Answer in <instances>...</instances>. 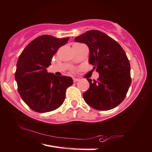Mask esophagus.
<instances>
[{
    "label": "esophagus",
    "instance_id": "esophagus-1",
    "mask_svg": "<svg viewBox=\"0 0 152 152\" xmlns=\"http://www.w3.org/2000/svg\"><path fill=\"white\" fill-rule=\"evenodd\" d=\"M73 81H74V82H78V81H80V79L79 78H73Z\"/></svg>",
    "mask_w": 152,
    "mask_h": 152
}]
</instances>
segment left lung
Masks as SVG:
<instances>
[{"instance_id":"1","label":"left lung","mask_w":152,"mask_h":152,"mask_svg":"<svg viewBox=\"0 0 152 152\" xmlns=\"http://www.w3.org/2000/svg\"><path fill=\"white\" fill-rule=\"evenodd\" d=\"M90 50L89 63L99 73L97 80L87 78L90 88L83 94L84 101L98 110H109L125 98L132 79L126 52L116 41L96 30L86 32L74 39Z\"/></svg>"}]
</instances>
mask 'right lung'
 Instances as JSON below:
<instances>
[{
    "label": "right lung",
    "mask_w": 152,
    "mask_h": 152,
    "mask_svg": "<svg viewBox=\"0 0 152 152\" xmlns=\"http://www.w3.org/2000/svg\"><path fill=\"white\" fill-rule=\"evenodd\" d=\"M69 37L57 38L42 35L27 45L19 56L15 80L21 98L35 112L53 111L61 106L66 90L73 84L69 76H57L46 70L52 58Z\"/></svg>",
    "instance_id": "obj_1"
}]
</instances>
